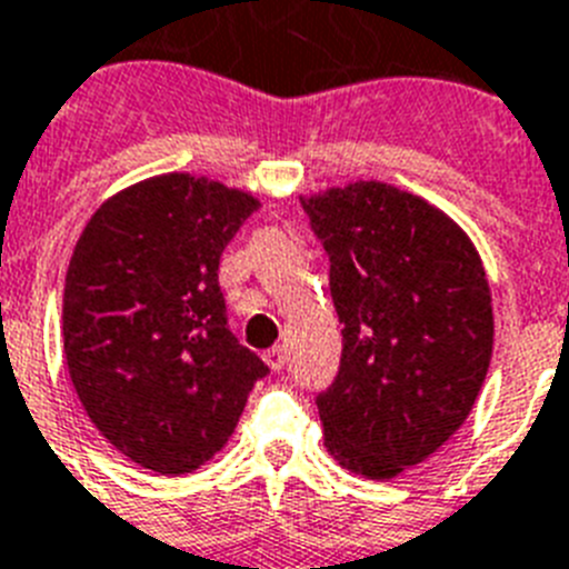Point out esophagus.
Segmentation results:
<instances>
[{
  "label": "esophagus",
  "mask_w": 569,
  "mask_h": 569,
  "mask_svg": "<svg viewBox=\"0 0 569 569\" xmlns=\"http://www.w3.org/2000/svg\"><path fill=\"white\" fill-rule=\"evenodd\" d=\"M266 365H269L271 370H277V373L283 370V367H286V347H283V343H274V347L266 352Z\"/></svg>",
  "instance_id": "esophagus-1"
}]
</instances>
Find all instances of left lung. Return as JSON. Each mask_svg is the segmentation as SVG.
<instances>
[{
	"instance_id": "left-lung-1",
	"label": "left lung",
	"mask_w": 569,
	"mask_h": 569,
	"mask_svg": "<svg viewBox=\"0 0 569 569\" xmlns=\"http://www.w3.org/2000/svg\"><path fill=\"white\" fill-rule=\"evenodd\" d=\"M329 257L343 350L318 396L323 446L347 471L393 480L460 431L483 388L495 315L469 233L385 181L300 196Z\"/></svg>"
}]
</instances>
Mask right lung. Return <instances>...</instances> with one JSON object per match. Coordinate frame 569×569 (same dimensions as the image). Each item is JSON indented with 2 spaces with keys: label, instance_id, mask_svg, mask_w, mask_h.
Listing matches in <instances>:
<instances>
[{
  "label": "right lung",
  "instance_id": "obj_1",
  "mask_svg": "<svg viewBox=\"0 0 569 569\" xmlns=\"http://www.w3.org/2000/svg\"><path fill=\"white\" fill-rule=\"evenodd\" d=\"M257 208L204 176H152L109 196L74 246L71 385L94 428L144 469L188 475L211 460L269 373L228 329L219 289V257Z\"/></svg>",
  "mask_w": 569,
  "mask_h": 569
}]
</instances>
